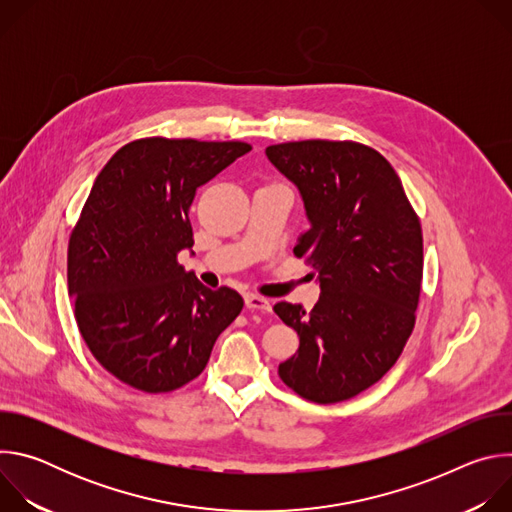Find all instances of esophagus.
<instances>
[{
	"mask_svg": "<svg viewBox=\"0 0 512 512\" xmlns=\"http://www.w3.org/2000/svg\"><path fill=\"white\" fill-rule=\"evenodd\" d=\"M245 306H247V310H251V312H271V302H269L267 298L255 296V294H251V296L245 298Z\"/></svg>",
	"mask_w": 512,
	"mask_h": 512,
	"instance_id": "obj_1",
	"label": "esophagus"
}]
</instances>
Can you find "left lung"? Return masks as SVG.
<instances>
[{
	"label": "left lung",
	"instance_id": "obj_1",
	"mask_svg": "<svg viewBox=\"0 0 512 512\" xmlns=\"http://www.w3.org/2000/svg\"><path fill=\"white\" fill-rule=\"evenodd\" d=\"M265 154L302 192L312 227L294 253L322 289L310 312L273 306L300 336L277 373L308 401L340 403L379 383L413 332L423 279L419 216L393 166L369 145L304 139Z\"/></svg>",
	"mask_w": 512,
	"mask_h": 512
}]
</instances>
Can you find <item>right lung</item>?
<instances>
[{
  "label": "right lung",
  "mask_w": 512,
  "mask_h": 512,
  "mask_svg": "<svg viewBox=\"0 0 512 512\" xmlns=\"http://www.w3.org/2000/svg\"><path fill=\"white\" fill-rule=\"evenodd\" d=\"M247 141L141 137L99 172L68 241V294L79 332L105 371L143 393H170L206 367L243 310L178 263L194 245L198 186L247 154Z\"/></svg>",
  "instance_id": "right-lung-1"
}]
</instances>
